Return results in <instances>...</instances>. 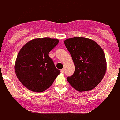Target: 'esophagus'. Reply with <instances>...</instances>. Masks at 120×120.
<instances>
[{"label":"esophagus","instance_id":"obj_1","mask_svg":"<svg viewBox=\"0 0 120 120\" xmlns=\"http://www.w3.org/2000/svg\"><path fill=\"white\" fill-rule=\"evenodd\" d=\"M61 73H64V69H62V70H61Z\"/></svg>","mask_w":120,"mask_h":120}]
</instances>
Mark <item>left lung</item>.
Masks as SVG:
<instances>
[{
    "label": "left lung",
    "instance_id": "1",
    "mask_svg": "<svg viewBox=\"0 0 120 120\" xmlns=\"http://www.w3.org/2000/svg\"><path fill=\"white\" fill-rule=\"evenodd\" d=\"M64 44L75 67L74 74L67 78V81L78 91L94 89L102 80L107 69L102 48L93 40L84 37L67 39Z\"/></svg>",
    "mask_w": 120,
    "mask_h": 120
}]
</instances>
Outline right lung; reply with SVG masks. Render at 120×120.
Segmentation results:
<instances>
[{"instance_id": "right-lung-1", "label": "right lung", "mask_w": 120, "mask_h": 120, "mask_svg": "<svg viewBox=\"0 0 120 120\" xmlns=\"http://www.w3.org/2000/svg\"><path fill=\"white\" fill-rule=\"evenodd\" d=\"M59 42L57 39L50 38H35L21 49L14 69L18 79L25 87L41 93L51 86L60 71L48 55Z\"/></svg>"}]
</instances>
